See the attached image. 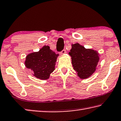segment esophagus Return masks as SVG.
Instances as JSON below:
<instances>
[{"mask_svg":"<svg viewBox=\"0 0 121 121\" xmlns=\"http://www.w3.org/2000/svg\"><path fill=\"white\" fill-rule=\"evenodd\" d=\"M65 53H66V50H65V49H63L62 51L60 52V54H64Z\"/></svg>","mask_w":121,"mask_h":121,"instance_id":"obj_1","label":"esophagus"}]
</instances>
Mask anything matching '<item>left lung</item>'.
Instances as JSON below:
<instances>
[{"label": "left lung", "instance_id": "1", "mask_svg": "<svg viewBox=\"0 0 121 121\" xmlns=\"http://www.w3.org/2000/svg\"><path fill=\"white\" fill-rule=\"evenodd\" d=\"M69 54L71 56L73 69L81 79L88 78L95 71L99 59L97 51L86 49L76 43L72 45Z\"/></svg>", "mask_w": 121, "mask_h": 121}]
</instances>
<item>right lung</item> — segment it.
<instances>
[{"label": "right lung", "mask_w": 121, "mask_h": 121, "mask_svg": "<svg viewBox=\"0 0 121 121\" xmlns=\"http://www.w3.org/2000/svg\"><path fill=\"white\" fill-rule=\"evenodd\" d=\"M58 54L50 49L49 46H44L39 52L28 54L25 62V66L34 72L37 78L46 80L54 70Z\"/></svg>", "instance_id": "1"}]
</instances>
